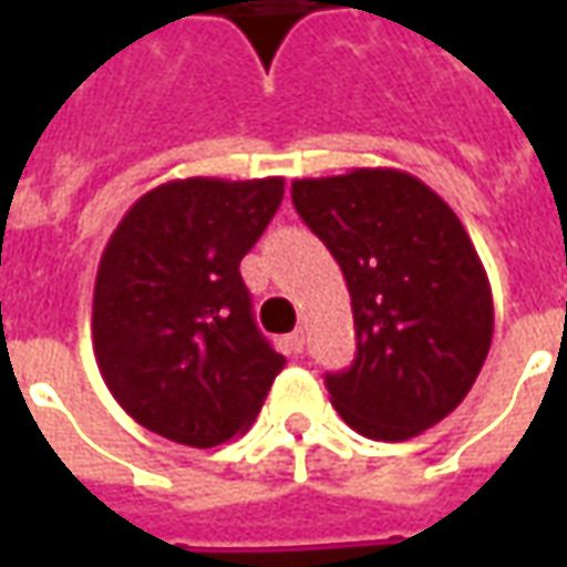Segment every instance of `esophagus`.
<instances>
[{"mask_svg": "<svg viewBox=\"0 0 567 567\" xmlns=\"http://www.w3.org/2000/svg\"><path fill=\"white\" fill-rule=\"evenodd\" d=\"M285 346H288L291 355H300V352H303V331L288 333V337H285Z\"/></svg>", "mask_w": 567, "mask_h": 567, "instance_id": "obj_1", "label": "esophagus"}]
</instances>
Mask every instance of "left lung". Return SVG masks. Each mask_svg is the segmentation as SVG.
Segmentation results:
<instances>
[{"label": "left lung", "instance_id": "left-lung-1", "mask_svg": "<svg viewBox=\"0 0 567 567\" xmlns=\"http://www.w3.org/2000/svg\"><path fill=\"white\" fill-rule=\"evenodd\" d=\"M297 215L340 264L358 352L331 404L370 440H410L471 392L492 346V288L443 199L401 169L297 178Z\"/></svg>", "mask_w": 567, "mask_h": 567}]
</instances>
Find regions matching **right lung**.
Here are the masks:
<instances>
[{
	"label": "right lung",
	"mask_w": 567,
	"mask_h": 567,
	"mask_svg": "<svg viewBox=\"0 0 567 567\" xmlns=\"http://www.w3.org/2000/svg\"><path fill=\"white\" fill-rule=\"evenodd\" d=\"M282 194V178H185L121 218L93 288V352L142 427L209 450L258 416L285 358L255 324L239 260Z\"/></svg>",
	"instance_id": "add662e5"
}]
</instances>
